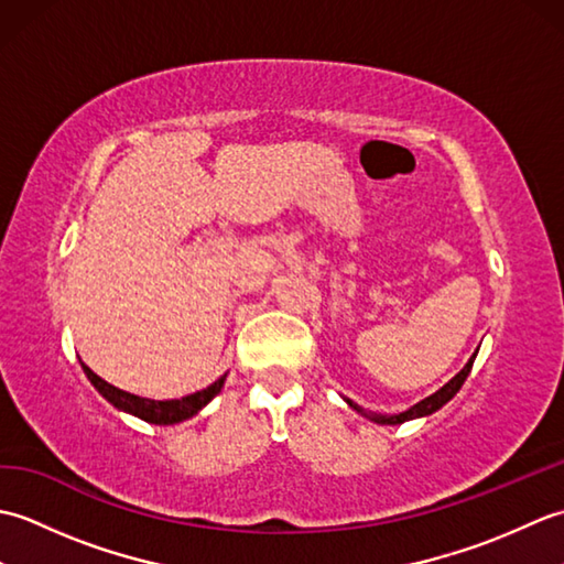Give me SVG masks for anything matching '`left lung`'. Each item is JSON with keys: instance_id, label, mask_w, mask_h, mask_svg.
<instances>
[{"instance_id": "obj_1", "label": "left lung", "mask_w": 564, "mask_h": 564, "mask_svg": "<svg viewBox=\"0 0 564 564\" xmlns=\"http://www.w3.org/2000/svg\"><path fill=\"white\" fill-rule=\"evenodd\" d=\"M480 351V349H477ZM477 351L470 356V361H467L465 366H463V370L460 373H455L446 386H443L441 390H436L434 394H429V398H424L422 402H416V404H412L410 410H404V412H400V414H378V412H368V410H364V406H358L356 402H351V400H346V404L351 406V410H356L358 414H364L366 419H370V422H376V424H390V426H394V424H404V422H410V419H419V416H429V414H434V412H438L443 404L446 402H451L453 398H455V392H458L460 388H463V382H465V378L470 376V370H473V364H475V356H477Z\"/></svg>"}]
</instances>
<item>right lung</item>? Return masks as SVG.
I'll use <instances>...</instances> for the list:
<instances>
[{"mask_svg": "<svg viewBox=\"0 0 564 564\" xmlns=\"http://www.w3.org/2000/svg\"><path fill=\"white\" fill-rule=\"evenodd\" d=\"M82 370H84V376L89 378L91 386L99 390L101 398L106 402H111L116 410H121L126 414H133V416L142 419V422L160 424V426L178 424V422H186V419H191V416H196L203 410V406H206L215 398V394L223 390L225 378H227V373H225V376L215 380L213 386H208L206 390L186 394V398H182V400H150V398H140V394L126 392L121 388L111 386V382H106L104 378L94 373V370L87 364H82Z\"/></svg>", "mask_w": 564, "mask_h": 564, "instance_id": "right-lung-1", "label": "right lung"}]
</instances>
